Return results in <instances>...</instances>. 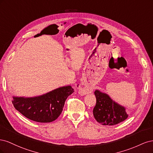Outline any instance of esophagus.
Here are the masks:
<instances>
[{"mask_svg": "<svg viewBox=\"0 0 153 153\" xmlns=\"http://www.w3.org/2000/svg\"><path fill=\"white\" fill-rule=\"evenodd\" d=\"M76 85L78 87V89H79L78 92H79V94L81 95H85L87 94L91 93L92 92V89L89 87H81L80 84H76Z\"/></svg>", "mask_w": 153, "mask_h": 153, "instance_id": "34e87169", "label": "esophagus"}]
</instances>
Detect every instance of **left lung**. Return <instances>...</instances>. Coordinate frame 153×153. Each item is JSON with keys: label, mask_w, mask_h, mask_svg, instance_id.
<instances>
[{"label": "left lung", "mask_w": 153, "mask_h": 153, "mask_svg": "<svg viewBox=\"0 0 153 153\" xmlns=\"http://www.w3.org/2000/svg\"><path fill=\"white\" fill-rule=\"evenodd\" d=\"M96 104L93 109L95 119L103 125L112 126L126 120L129 114L124 106L117 103L110 96L100 90L94 91Z\"/></svg>", "instance_id": "left-lung-1"}]
</instances>
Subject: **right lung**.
I'll list each match as a JSON object with an SVG mask.
<instances>
[{"label":"right lung","instance_id":"add662e5","mask_svg":"<svg viewBox=\"0 0 153 153\" xmlns=\"http://www.w3.org/2000/svg\"><path fill=\"white\" fill-rule=\"evenodd\" d=\"M73 92V88L66 85L37 96H13L12 103L18 112L32 121L50 123L61 115L67 98Z\"/></svg>","mask_w":153,"mask_h":153}]
</instances>
